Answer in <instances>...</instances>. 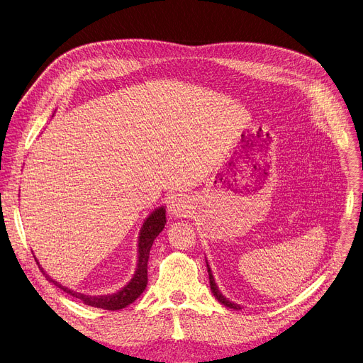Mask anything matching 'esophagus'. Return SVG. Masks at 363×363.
Listing matches in <instances>:
<instances>
[{"label": "esophagus", "mask_w": 363, "mask_h": 363, "mask_svg": "<svg viewBox=\"0 0 363 363\" xmlns=\"http://www.w3.org/2000/svg\"><path fill=\"white\" fill-rule=\"evenodd\" d=\"M169 211L172 216H177V217H185L189 210H191V206H189V201L186 196L178 194V195H172L169 196Z\"/></svg>", "instance_id": "esophagus-1"}]
</instances>
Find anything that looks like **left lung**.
<instances>
[{"mask_svg": "<svg viewBox=\"0 0 363 363\" xmlns=\"http://www.w3.org/2000/svg\"><path fill=\"white\" fill-rule=\"evenodd\" d=\"M207 271H208V277H210V286H211V291H213V294H214L216 298H217L221 304H224L225 307H228V308L240 310L242 307H240L239 304H235V303H232L230 300H227L225 296L218 291V288H217V285H216V282H214V277H213V274H211V269H210V267H208V262H207Z\"/></svg>", "mask_w": 363, "mask_h": 363, "instance_id": "8db88e82", "label": "left lung"}]
</instances>
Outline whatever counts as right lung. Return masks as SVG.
<instances>
[{
    "label": "right lung",
    "instance_id": "1",
    "mask_svg": "<svg viewBox=\"0 0 363 363\" xmlns=\"http://www.w3.org/2000/svg\"><path fill=\"white\" fill-rule=\"evenodd\" d=\"M164 223H167V216H164L163 207H159L146 218V221L143 223V227L140 230V236H139V262H138L136 274H135L133 279H131L124 288H121L116 294L96 295V296L95 295H84L81 292H75L67 286L60 285L57 281L52 279L42 269V267H39V268L43 272V275L48 278V281H50L52 284H55L57 288H60L67 294L75 296V298L84 301L86 306L103 308V310H111V311L121 310V308L127 307L128 304L136 301L147 285V259H149L150 247L153 245V240L163 230ZM38 265H39V262H38Z\"/></svg>",
    "mask_w": 363,
    "mask_h": 363
}]
</instances>
